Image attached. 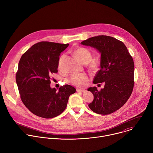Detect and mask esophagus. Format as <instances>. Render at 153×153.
I'll list each match as a JSON object with an SVG mask.
<instances>
[{
  "instance_id": "esophagus-1",
  "label": "esophagus",
  "mask_w": 153,
  "mask_h": 153,
  "mask_svg": "<svg viewBox=\"0 0 153 153\" xmlns=\"http://www.w3.org/2000/svg\"><path fill=\"white\" fill-rule=\"evenodd\" d=\"M77 91L78 93H85L86 91L85 90H81V89H77Z\"/></svg>"
}]
</instances>
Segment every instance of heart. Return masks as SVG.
<instances>
[{"label":"heart","mask_w":153,"mask_h":153,"mask_svg":"<svg viewBox=\"0 0 153 153\" xmlns=\"http://www.w3.org/2000/svg\"><path fill=\"white\" fill-rule=\"evenodd\" d=\"M74 54L76 58L83 64L86 65L89 63L92 60V54L91 52L85 48H79L76 50L74 52ZM63 57V56L60 60L59 63V67H60V61ZM91 67L93 68H96L97 63L95 61H92L91 62ZM89 80V77L86 74H73L70 79V82L73 85H75L78 87L85 86L88 83Z\"/></svg>","instance_id":"obj_1"}]
</instances>
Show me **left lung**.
<instances>
[{
    "instance_id": "1",
    "label": "left lung",
    "mask_w": 153,
    "mask_h": 153,
    "mask_svg": "<svg viewBox=\"0 0 153 153\" xmlns=\"http://www.w3.org/2000/svg\"><path fill=\"white\" fill-rule=\"evenodd\" d=\"M81 44L94 48L100 54V70L94 77L93 83H105L104 88L100 91L96 86L88 89L94 96L93 101L88 106L99 114L113 113L127 102L132 93L133 59L124 43L110 36L93 37L82 42Z\"/></svg>"
}]
</instances>
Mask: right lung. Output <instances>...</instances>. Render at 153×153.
<instances>
[{
  "mask_svg": "<svg viewBox=\"0 0 153 153\" xmlns=\"http://www.w3.org/2000/svg\"><path fill=\"white\" fill-rule=\"evenodd\" d=\"M69 44L40 42L21 57L16 76L22 101L34 114L45 119L55 117L65 110L69 97L76 90L70 85L57 91L51 88L50 79L57 73L60 53Z\"/></svg>",
  "mask_w": 153,
  "mask_h": 153,
  "instance_id": "add662e5",
  "label": "right lung"
}]
</instances>
